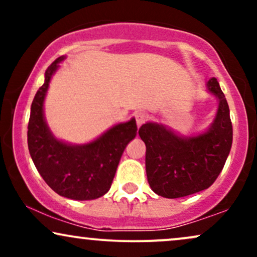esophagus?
I'll use <instances>...</instances> for the list:
<instances>
[{
    "instance_id": "34e87169",
    "label": "esophagus",
    "mask_w": 257,
    "mask_h": 257,
    "mask_svg": "<svg viewBox=\"0 0 257 257\" xmlns=\"http://www.w3.org/2000/svg\"><path fill=\"white\" fill-rule=\"evenodd\" d=\"M135 119H137L138 126H139V128H140V126L146 122L147 114L145 113V112H138V113L135 114Z\"/></svg>"
}]
</instances>
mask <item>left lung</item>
<instances>
[{"label": "left lung", "mask_w": 257, "mask_h": 257, "mask_svg": "<svg viewBox=\"0 0 257 257\" xmlns=\"http://www.w3.org/2000/svg\"><path fill=\"white\" fill-rule=\"evenodd\" d=\"M217 100L213 122L198 134H179L166 124L146 122L139 135L146 145V175L150 187L164 198H181L210 187L232 147L229 107L217 79L206 82Z\"/></svg>", "instance_id": "1"}]
</instances>
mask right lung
Listing matches in <instances>:
<instances>
[{
    "instance_id": "1",
    "label": "right lung",
    "mask_w": 257,
    "mask_h": 257,
    "mask_svg": "<svg viewBox=\"0 0 257 257\" xmlns=\"http://www.w3.org/2000/svg\"><path fill=\"white\" fill-rule=\"evenodd\" d=\"M65 58L59 57L46 70L44 83L31 104L29 152L38 173L59 196L73 200L96 199L110 190L120 157L137 137V122L132 118L118 123L87 144H70L55 137L44 117V100Z\"/></svg>"
}]
</instances>
